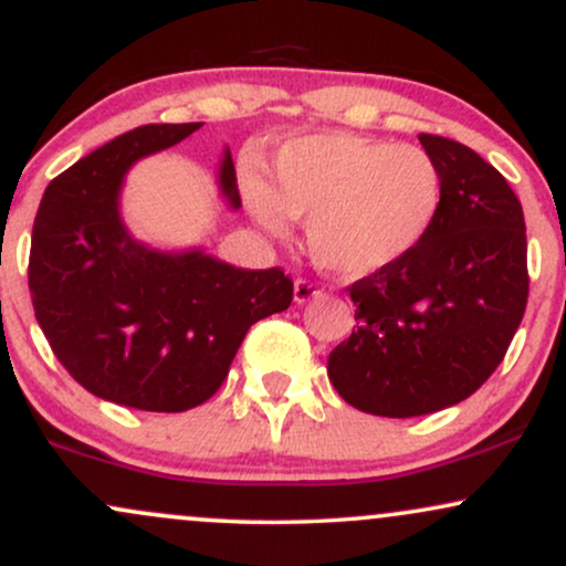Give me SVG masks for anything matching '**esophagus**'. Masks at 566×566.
<instances>
[{
    "mask_svg": "<svg viewBox=\"0 0 566 566\" xmlns=\"http://www.w3.org/2000/svg\"><path fill=\"white\" fill-rule=\"evenodd\" d=\"M319 295H322V290L316 287V284L305 282V279H297V282H295V303L297 305L311 303V301H314V297H319Z\"/></svg>",
    "mask_w": 566,
    "mask_h": 566,
    "instance_id": "obj_1",
    "label": "esophagus"
}]
</instances>
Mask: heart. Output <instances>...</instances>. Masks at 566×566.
I'll list each match as a JSON object with an SVG mask.
<instances>
[{
	"mask_svg": "<svg viewBox=\"0 0 566 566\" xmlns=\"http://www.w3.org/2000/svg\"><path fill=\"white\" fill-rule=\"evenodd\" d=\"M250 212L282 233L305 220L314 263L337 279H367L401 263L437 223L441 172L423 148L354 133H314L276 148L263 180L244 175Z\"/></svg>",
	"mask_w": 566,
	"mask_h": 566,
	"instance_id": "b5f03b06",
	"label": "heart"
}]
</instances>
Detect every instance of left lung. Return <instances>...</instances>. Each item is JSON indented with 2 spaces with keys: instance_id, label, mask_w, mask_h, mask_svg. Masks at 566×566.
Returning a JSON list of instances; mask_svg holds the SVG:
<instances>
[{
  "instance_id": "left-lung-1",
  "label": "left lung",
  "mask_w": 566,
  "mask_h": 566,
  "mask_svg": "<svg viewBox=\"0 0 566 566\" xmlns=\"http://www.w3.org/2000/svg\"><path fill=\"white\" fill-rule=\"evenodd\" d=\"M444 184L412 255L350 287L356 329L327 359L335 391L382 418L469 399L495 373L527 308V233L516 193L463 143L418 135Z\"/></svg>"
}]
</instances>
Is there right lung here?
Segmentation results:
<instances>
[{"label": "right lung", "instance_id": "add662e5", "mask_svg": "<svg viewBox=\"0 0 566 566\" xmlns=\"http://www.w3.org/2000/svg\"><path fill=\"white\" fill-rule=\"evenodd\" d=\"M199 127L129 129L57 175L36 210L29 261L36 322L71 378L114 405L146 412L201 405L226 380L247 329L292 303V282L279 269L244 271L201 244L159 250L129 233L127 172ZM216 184L237 212L229 148Z\"/></svg>", "mask_w": 566, "mask_h": 566}]
</instances>
